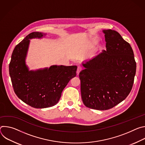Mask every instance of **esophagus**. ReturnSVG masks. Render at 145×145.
Here are the masks:
<instances>
[{"mask_svg": "<svg viewBox=\"0 0 145 145\" xmlns=\"http://www.w3.org/2000/svg\"><path fill=\"white\" fill-rule=\"evenodd\" d=\"M82 70V68H81V67H80V66H78V67H77V75L79 74V73L81 72V71Z\"/></svg>", "mask_w": 145, "mask_h": 145, "instance_id": "esophagus-1", "label": "esophagus"}]
</instances>
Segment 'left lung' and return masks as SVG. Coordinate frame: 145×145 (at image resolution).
<instances>
[{"label":"left lung","instance_id":"8db88e82","mask_svg":"<svg viewBox=\"0 0 145 145\" xmlns=\"http://www.w3.org/2000/svg\"><path fill=\"white\" fill-rule=\"evenodd\" d=\"M106 51L82 63L79 73L84 105L97 110L113 108L131 91L136 73V62L129 43L119 33L104 30Z\"/></svg>","mask_w":145,"mask_h":145}]
</instances>
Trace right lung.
<instances>
[{
  "label": "right lung",
  "mask_w": 145,
  "mask_h": 145,
  "mask_svg": "<svg viewBox=\"0 0 145 145\" xmlns=\"http://www.w3.org/2000/svg\"><path fill=\"white\" fill-rule=\"evenodd\" d=\"M46 34L33 32L14 48L9 64V73L14 91L26 104L35 108L56 105L61 93L72 78L76 76L77 66L53 65L35 71H29L25 63L30 39Z\"/></svg>",
  "instance_id": "right-lung-1"
}]
</instances>
